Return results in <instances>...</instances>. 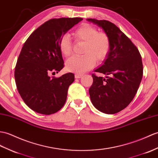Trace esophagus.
I'll use <instances>...</instances> for the list:
<instances>
[{
	"label": "esophagus",
	"instance_id": "1",
	"mask_svg": "<svg viewBox=\"0 0 158 158\" xmlns=\"http://www.w3.org/2000/svg\"><path fill=\"white\" fill-rule=\"evenodd\" d=\"M83 77V75L81 74H79V73H76V74L75 75V77L76 79H79V78H81Z\"/></svg>",
	"mask_w": 158,
	"mask_h": 158
}]
</instances>
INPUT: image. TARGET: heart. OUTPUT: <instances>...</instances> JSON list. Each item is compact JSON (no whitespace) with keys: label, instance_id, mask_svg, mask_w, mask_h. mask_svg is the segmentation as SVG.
<instances>
[{"label":"heart","instance_id":"obj_1","mask_svg":"<svg viewBox=\"0 0 158 158\" xmlns=\"http://www.w3.org/2000/svg\"><path fill=\"white\" fill-rule=\"evenodd\" d=\"M75 38L85 42L81 56H72L66 62V69L69 71L85 73L96 65L98 61L105 60L110 50V40L104 32H98L97 29L87 23H83L74 32ZM59 48L62 56L67 57L71 54L72 44L68 34H64L59 41Z\"/></svg>","mask_w":158,"mask_h":158}]
</instances>
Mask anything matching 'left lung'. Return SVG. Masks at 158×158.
Instances as JSON below:
<instances>
[{
	"instance_id": "obj_1",
	"label": "left lung",
	"mask_w": 158,
	"mask_h": 158,
	"mask_svg": "<svg viewBox=\"0 0 158 158\" xmlns=\"http://www.w3.org/2000/svg\"><path fill=\"white\" fill-rule=\"evenodd\" d=\"M87 21L101 27L110 40V50L104 64L94 70L106 78L92 75L91 101L99 111L113 114L125 108L137 93L143 70L141 56L131 40L114 23L95 19Z\"/></svg>"
}]
</instances>
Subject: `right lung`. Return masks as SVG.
Segmentation results:
<instances>
[{"instance_id":"add662e5","label":"right lung","mask_w":158,"mask_h":158,"mask_svg":"<svg viewBox=\"0 0 158 158\" xmlns=\"http://www.w3.org/2000/svg\"><path fill=\"white\" fill-rule=\"evenodd\" d=\"M80 17L52 19L35 29L22 47L15 69V79L21 98L29 108L50 115L63 107L72 73L51 78V73L64 67L59 48L62 35L82 21Z\"/></svg>"}]
</instances>
